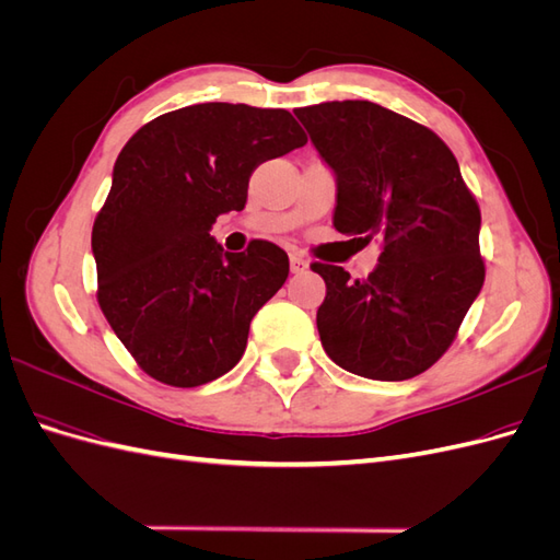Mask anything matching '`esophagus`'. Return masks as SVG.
<instances>
[{
  "label": "esophagus",
  "instance_id": "esophagus-1",
  "mask_svg": "<svg viewBox=\"0 0 560 560\" xmlns=\"http://www.w3.org/2000/svg\"><path fill=\"white\" fill-rule=\"evenodd\" d=\"M290 268H292V273H303V270L308 268V261H306V257H303V254L292 252L290 254Z\"/></svg>",
  "mask_w": 560,
  "mask_h": 560
}]
</instances>
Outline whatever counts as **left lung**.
Returning a JSON list of instances; mask_svg holds the SVG:
<instances>
[{
  "mask_svg": "<svg viewBox=\"0 0 560 560\" xmlns=\"http://www.w3.org/2000/svg\"><path fill=\"white\" fill-rule=\"evenodd\" d=\"M294 114L336 173V231L383 243L366 280L311 264L327 284L317 308L322 348L350 374L413 378L451 348L481 292L479 202L446 142L411 118L369 100Z\"/></svg>",
  "mask_w": 560,
  "mask_h": 560,
  "instance_id": "left-lung-1",
  "label": "left lung"
}]
</instances>
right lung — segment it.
<instances>
[{
  "instance_id": "add662e5",
  "label": "right lung",
  "mask_w": 560,
  "mask_h": 560,
  "mask_svg": "<svg viewBox=\"0 0 560 560\" xmlns=\"http://www.w3.org/2000/svg\"><path fill=\"white\" fill-rule=\"evenodd\" d=\"M306 142L287 109L229 103L161 114L126 142L91 245L100 308L147 376L196 387L241 362L290 259L268 241L224 252L210 229L245 208L254 167Z\"/></svg>"
}]
</instances>
